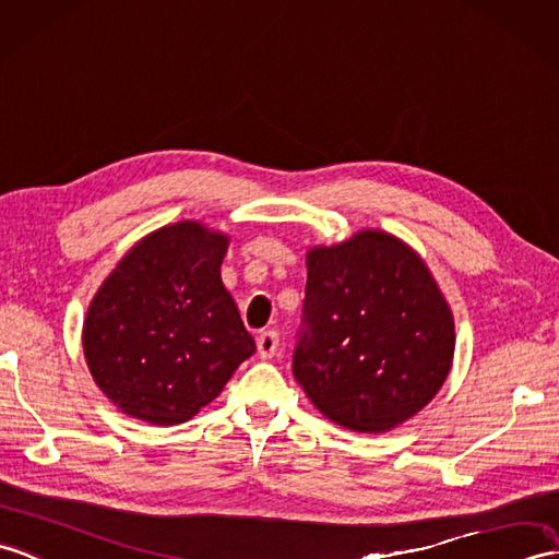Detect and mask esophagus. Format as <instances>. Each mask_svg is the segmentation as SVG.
<instances>
[{
    "label": "esophagus",
    "mask_w": 559,
    "mask_h": 559,
    "mask_svg": "<svg viewBox=\"0 0 559 559\" xmlns=\"http://www.w3.org/2000/svg\"><path fill=\"white\" fill-rule=\"evenodd\" d=\"M278 353V333L276 331H264L257 335V355L262 359H271Z\"/></svg>",
    "instance_id": "obj_1"
}]
</instances>
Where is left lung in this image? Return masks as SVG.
Segmentation results:
<instances>
[{
	"mask_svg": "<svg viewBox=\"0 0 559 559\" xmlns=\"http://www.w3.org/2000/svg\"><path fill=\"white\" fill-rule=\"evenodd\" d=\"M305 293L293 373L323 417L357 433H385L443 388L455 317L407 242L365 228L309 248Z\"/></svg>",
	"mask_w": 559,
	"mask_h": 559,
	"instance_id": "left-lung-1",
	"label": "left lung"
}]
</instances>
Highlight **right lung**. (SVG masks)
Instances as JSON below:
<instances>
[{
    "label": "right lung",
    "instance_id": "add662e5",
    "mask_svg": "<svg viewBox=\"0 0 559 559\" xmlns=\"http://www.w3.org/2000/svg\"><path fill=\"white\" fill-rule=\"evenodd\" d=\"M228 242L200 221H178L138 240L99 285L83 353L99 391L128 417L183 424L254 355L221 281Z\"/></svg>",
    "mask_w": 559,
    "mask_h": 559
}]
</instances>
